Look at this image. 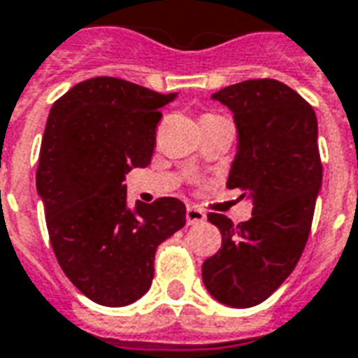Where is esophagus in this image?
<instances>
[{
  "instance_id": "esophagus-1",
  "label": "esophagus",
  "mask_w": 358,
  "mask_h": 358,
  "mask_svg": "<svg viewBox=\"0 0 358 358\" xmlns=\"http://www.w3.org/2000/svg\"><path fill=\"white\" fill-rule=\"evenodd\" d=\"M205 213L199 210V208H195V206H187L186 210V220L187 224H201V222H205Z\"/></svg>"
}]
</instances>
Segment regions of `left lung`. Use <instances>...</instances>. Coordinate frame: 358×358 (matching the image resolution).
<instances>
[{"instance_id": "1", "label": "left lung", "mask_w": 358, "mask_h": 358, "mask_svg": "<svg viewBox=\"0 0 358 358\" xmlns=\"http://www.w3.org/2000/svg\"><path fill=\"white\" fill-rule=\"evenodd\" d=\"M213 98L231 110L239 131L227 187L252 201V218L233 226L208 214L222 248L203 264V282L218 301L245 309L267 300L306 248L322 182L317 115L277 79L241 81Z\"/></svg>"}]
</instances>
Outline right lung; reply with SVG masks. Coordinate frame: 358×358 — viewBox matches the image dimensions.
<instances>
[{
    "mask_svg": "<svg viewBox=\"0 0 358 358\" xmlns=\"http://www.w3.org/2000/svg\"><path fill=\"white\" fill-rule=\"evenodd\" d=\"M159 94L117 78L81 81L52 104L36 172L52 250L66 277L94 303L129 306L153 280L157 246L186 226V205L161 197L127 206L125 174L148 166Z\"/></svg>",
    "mask_w": 358,
    "mask_h": 358,
    "instance_id": "1",
    "label": "right lung"
}]
</instances>
